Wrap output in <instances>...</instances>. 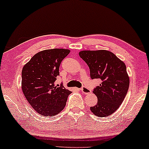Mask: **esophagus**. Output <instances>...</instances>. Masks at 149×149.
Segmentation results:
<instances>
[{
	"label": "esophagus",
	"instance_id": "esophagus-1",
	"mask_svg": "<svg viewBox=\"0 0 149 149\" xmlns=\"http://www.w3.org/2000/svg\"><path fill=\"white\" fill-rule=\"evenodd\" d=\"M79 90H81V91H82V93H84V94H89V93L91 92L90 90H89V89H87V87H81V88L79 89Z\"/></svg>",
	"mask_w": 149,
	"mask_h": 149
}]
</instances>
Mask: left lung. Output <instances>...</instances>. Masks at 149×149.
<instances>
[{
    "instance_id": "8db88e82",
    "label": "left lung",
    "mask_w": 149,
    "mask_h": 149,
    "mask_svg": "<svg viewBox=\"0 0 149 149\" xmlns=\"http://www.w3.org/2000/svg\"><path fill=\"white\" fill-rule=\"evenodd\" d=\"M79 54L88 65L91 78L102 81L93 91L97 103L90 107L91 111L99 117L110 116L119 109L129 89L125 63L107 50H84Z\"/></svg>"
}]
</instances>
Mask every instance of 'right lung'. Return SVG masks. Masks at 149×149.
<instances>
[{"instance_id": "1", "label": "right lung", "mask_w": 149, "mask_h": 149, "mask_svg": "<svg viewBox=\"0 0 149 149\" xmlns=\"http://www.w3.org/2000/svg\"><path fill=\"white\" fill-rule=\"evenodd\" d=\"M70 50L52 49L36 54L22 71V89L34 111L41 116H55L66 106L70 91L54 82L59 68Z\"/></svg>"}]
</instances>
